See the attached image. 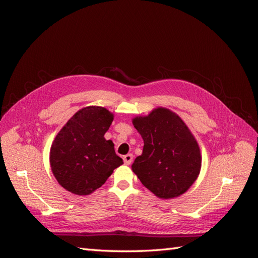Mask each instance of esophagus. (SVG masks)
<instances>
[{
  "instance_id": "esophagus-1",
  "label": "esophagus",
  "mask_w": 258,
  "mask_h": 258,
  "mask_svg": "<svg viewBox=\"0 0 258 258\" xmlns=\"http://www.w3.org/2000/svg\"><path fill=\"white\" fill-rule=\"evenodd\" d=\"M122 158H123V162L129 166L130 163L132 162V159H134V156H132L131 154H127V155H124Z\"/></svg>"
}]
</instances>
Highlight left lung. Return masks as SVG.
Instances as JSON below:
<instances>
[{
	"label": "left lung",
	"mask_w": 258,
	"mask_h": 258,
	"mask_svg": "<svg viewBox=\"0 0 258 258\" xmlns=\"http://www.w3.org/2000/svg\"><path fill=\"white\" fill-rule=\"evenodd\" d=\"M144 146L132 171L155 196H181L196 181L201 169L200 148L186 123L166 107L132 119Z\"/></svg>",
	"instance_id": "8db88e82"
}]
</instances>
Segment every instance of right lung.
Returning <instances> with one entry per match:
<instances>
[{
  "instance_id": "add662e5",
  "label": "right lung",
  "mask_w": 258,
  "mask_h": 258,
  "mask_svg": "<svg viewBox=\"0 0 258 258\" xmlns=\"http://www.w3.org/2000/svg\"><path fill=\"white\" fill-rule=\"evenodd\" d=\"M114 115L102 106L76 112L54 138L50 147L51 171L64 189L80 196L102 186L123 161L114 143L105 140Z\"/></svg>"
}]
</instances>
